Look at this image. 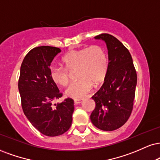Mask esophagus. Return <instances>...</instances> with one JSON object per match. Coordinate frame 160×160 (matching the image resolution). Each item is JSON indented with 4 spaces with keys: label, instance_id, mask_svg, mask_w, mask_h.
Listing matches in <instances>:
<instances>
[{
    "label": "esophagus",
    "instance_id": "obj_1",
    "mask_svg": "<svg viewBox=\"0 0 160 160\" xmlns=\"http://www.w3.org/2000/svg\"><path fill=\"white\" fill-rule=\"evenodd\" d=\"M84 101V99H74V104L75 105H78L79 103H82V101Z\"/></svg>",
    "mask_w": 160,
    "mask_h": 160
}]
</instances>
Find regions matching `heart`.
<instances>
[{"instance_id": "obj_1", "label": "heart", "mask_w": 160, "mask_h": 160, "mask_svg": "<svg viewBox=\"0 0 160 160\" xmlns=\"http://www.w3.org/2000/svg\"><path fill=\"white\" fill-rule=\"evenodd\" d=\"M65 67L53 66L50 70L51 80L57 85L69 83L68 71H77V82L65 91L67 97L80 99L103 82L108 70L107 53L101 45H94L68 51L62 59Z\"/></svg>"}]
</instances>
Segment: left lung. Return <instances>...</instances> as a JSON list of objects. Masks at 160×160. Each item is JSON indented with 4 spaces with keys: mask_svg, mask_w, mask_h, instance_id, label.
<instances>
[{
    "mask_svg": "<svg viewBox=\"0 0 160 160\" xmlns=\"http://www.w3.org/2000/svg\"><path fill=\"white\" fill-rule=\"evenodd\" d=\"M95 38L106 42L109 62L104 83L92 97L95 108L90 118L100 130L112 131L123 126L131 115L137 74L131 54L118 38L108 33Z\"/></svg>",
    "mask_w": 160,
    "mask_h": 160,
    "instance_id": "left-lung-1",
    "label": "left lung"
}]
</instances>
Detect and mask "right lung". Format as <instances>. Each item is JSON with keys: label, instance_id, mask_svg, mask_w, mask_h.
<instances>
[{"label": "right lung", "instance_id": "right-lung-1", "mask_svg": "<svg viewBox=\"0 0 160 160\" xmlns=\"http://www.w3.org/2000/svg\"><path fill=\"white\" fill-rule=\"evenodd\" d=\"M59 48L40 46L30 50L21 65L18 90L22 107L29 122L41 133L48 136L63 134L70 128L74 112V101L67 98L52 105L62 96L51 80L50 65Z\"/></svg>", "mask_w": 160, "mask_h": 160}]
</instances>
